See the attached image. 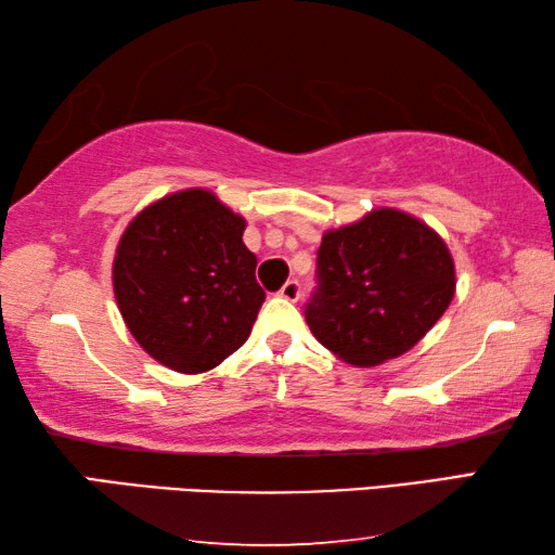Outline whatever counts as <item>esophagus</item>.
Returning <instances> with one entry per match:
<instances>
[{"label":"esophagus","mask_w":555,"mask_h":555,"mask_svg":"<svg viewBox=\"0 0 555 555\" xmlns=\"http://www.w3.org/2000/svg\"><path fill=\"white\" fill-rule=\"evenodd\" d=\"M279 296L281 298H286V300H298L300 298V284L296 279H291V281H286L284 286H281V291H279Z\"/></svg>","instance_id":"esophagus-1"}]
</instances>
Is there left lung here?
<instances>
[{
  "label": "left lung",
  "mask_w": 555,
  "mask_h": 555,
  "mask_svg": "<svg viewBox=\"0 0 555 555\" xmlns=\"http://www.w3.org/2000/svg\"><path fill=\"white\" fill-rule=\"evenodd\" d=\"M315 271L306 323L354 367L409 352L455 296V264L440 234L391 208L325 232Z\"/></svg>",
  "instance_id": "obj_1"
}]
</instances>
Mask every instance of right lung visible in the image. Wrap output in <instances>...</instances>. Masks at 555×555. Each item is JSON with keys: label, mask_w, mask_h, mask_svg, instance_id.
I'll return each instance as SVG.
<instances>
[{"label": "right lung", "mask_w": 555, "mask_h": 555, "mask_svg": "<svg viewBox=\"0 0 555 555\" xmlns=\"http://www.w3.org/2000/svg\"><path fill=\"white\" fill-rule=\"evenodd\" d=\"M247 222L210 191L188 188L127 224L112 284L129 333L164 367L201 374L240 350L267 294Z\"/></svg>", "instance_id": "obj_1"}]
</instances>
